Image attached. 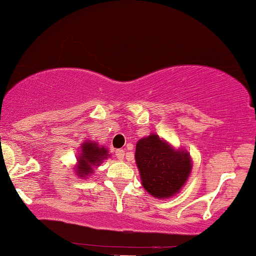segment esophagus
<instances>
[{
  "mask_svg": "<svg viewBox=\"0 0 256 256\" xmlns=\"http://www.w3.org/2000/svg\"><path fill=\"white\" fill-rule=\"evenodd\" d=\"M116 154L117 158H118L120 160H122L123 157H124V151H123V150H117L116 154Z\"/></svg>",
  "mask_w": 256,
  "mask_h": 256,
  "instance_id": "1",
  "label": "esophagus"
}]
</instances>
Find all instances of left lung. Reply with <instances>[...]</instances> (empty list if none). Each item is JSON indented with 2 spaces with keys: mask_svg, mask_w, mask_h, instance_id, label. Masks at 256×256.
I'll return each instance as SVG.
<instances>
[{
  "mask_svg": "<svg viewBox=\"0 0 256 256\" xmlns=\"http://www.w3.org/2000/svg\"><path fill=\"white\" fill-rule=\"evenodd\" d=\"M136 163L142 188L160 200L179 194L192 170L190 154L154 133L136 142Z\"/></svg>",
  "mask_w": 256,
  "mask_h": 256,
  "instance_id": "obj_1",
  "label": "left lung"
}]
</instances>
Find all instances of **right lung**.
Segmentation results:
<instances>
[{
    "label": "right lung",
    "instance_id": "obj_1",
    "mask_svg": "<svg viewBox=\"0 0 256 256\" xmlns=\"http://www.w3.org/2000/svg\"><path fill=\"white\" fill-rule=\"evenodd\" d=\"M111 157L105 146L99 145L93 140H84L81 144L78 154L76 157V164L74 166V173L81 179H88L105 160Z\"/></svg>",
    "mask_w": 256,
    "mask_h": 256
}]
</instances>
